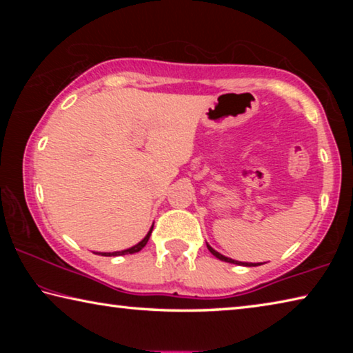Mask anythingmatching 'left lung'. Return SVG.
<instances>
[{
    "mask_svg": "<svg viewBox=\"0 0 353 353\" xmlns=\"http://www.w3.org/2000/svg\"><path fill=\"white\" fill-rule=\"evenodd\" d=\"M207 248H208V250H210V252L216 256V259H219V260H223V261H227V263H234V265H243V266H259V265H261V263H246V261H236V260H232V259H229V256H225V255H223V254H219V252H216V250H214L210 244H207Z\"/></svg>",
    "mask_w": 353,
    "mask_h": 353,
    "instance_id": "1",
    "label": "left lung"
}]
</instances>
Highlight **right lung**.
I'll list each match as a JSON object with an SVG mask.
<instances>
[{"instance_id": "obj_1", "label": "right lung", "mask_w": 353, "mask_h": 353, "mask_svg": "<svg viewBox=\"0 0 353 353\" xmlns=\"http://www.w3.org/2000/svg\"><path fill=\"white\" fill-rule=\"evenodd\" d=\"M152 227H154V225H152ZM152 227H151V229H149L146 236L143 238V240H141L139 244H135V246L129 248V249H124V250H117V252H99L98 255H104V256H118V255H126V254H135V252H139V250H141L143 248L146 246L149 236H151V234H152Z\"/></svg>"}]
</instances>
